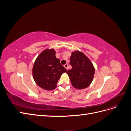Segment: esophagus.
<instances>
[{
	"label": "esophagus",
	"mask_w": 131,
	"mask_h": 131,
	"mask_svg": "<svg viewBox=\"0 0 131 131\" xmlns=\"http://www.w3.org/2000/svg\"><path fill=\"white\" fill-rule=\"evenodd\" d=\"M64 68H66V69H68V63H66V64H65L64 65Z\"/></svg>",
	"instance_id": "34e87169"
}]
</instances>
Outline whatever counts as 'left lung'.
Here are the masks:
<instances>
[{"instance_id":"8db88e82","label":"left lung","mask_w":131,"mask_h":131,"mask_svg":"<svg viewBox=\"0 0 131 131\" xmlns=\"http://www.w3.org/2000/svg\"><path fill=\"white\" fill-rule=\"evenodd\" d=\"M70 64L72 68L67 72L74 88L85 89L92 82L94 68L90 59L81 52L74 51L70 57Z\"/></svg>"}]
</instances>
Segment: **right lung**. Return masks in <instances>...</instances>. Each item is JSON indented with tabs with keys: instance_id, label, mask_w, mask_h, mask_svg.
<instances>
[{
	"instance_id": "right-lung-1",
	"label": "right lung",
	"mask_w": 131,
	"mask_h": 131,
	"mask_svg": "<svg viewBox=\"0 0 131 131\" xmlns=\"http://www.w3.org/2000/svg\"><path fill=\"white\" fill-rule=\"evenodd\" d=\"M54 49H46L39 55L33 68V76L36 84L46 90H53L61 75L67 69L56 57Z\"/></svg>"
}]
</instances>
